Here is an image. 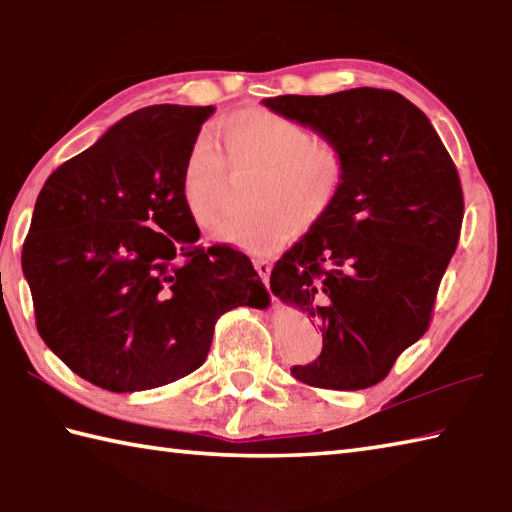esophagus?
Masks as SVG:
<instances>
[{"mask_svg": "<svg viewBox=\"0 0 512 512\" xmlns=\"http://www.w3.org/2000/svg\"><path fill=\"white\" fill-rule=\"evenodd\" d=\"M254 267L258 271V276L263 278V283L267 285L269 283V274H271V263H269V260L258 258V260H254Z\"/></svg>", "mask_w": 512, "mask_h": 512, "instance_id": "34e87169", "label": "esophagus"}]
</instances>
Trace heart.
I'll return each instance as SVG.
<instances>
[{
    "instance_id": "b5f03b06",
    "label": "heart",
    "mask_w": 512,
    "mask_h": 512,
    "mask_svg": "<svg viewBox=\"0 0 512 512\" xmlns=\"http://www.w3.org/2000/svg\"><path fill=\"white\" fill-rule=\"evenodd\" d=\"M225 154L210 132H201L187 150L181 198L201 229L225 214L229 170L256 179L249 212L232 218L214 238L249 254H269L287 241L291 227L311 229L325 218L347 183L349 159L329 137H311L296 119L269 110H238L218 123Z\"/></svg>"
}]
</instances>
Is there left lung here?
Instances as JSON below:
<instances>
[{
    "label": "left lung",
    "instance_id": "left-lung-1",
    "mask_svg": "<svg viewBox=\"0 0 512 512\" xmlns=\"http://www.w3.org/2000/svg\"><path fill=\"white\" fill-rule=\"evenodd\" d=\"M263 103L336 139L349 159L336 205L271 269L274 296L322 331L320 356L291 375L320 389L373 387L429 329L460 241V174L429 117L400 92L351 88Z\"/></svg>",
    "mask_w": 512,
    "mask_h": 512
}]
</instances>
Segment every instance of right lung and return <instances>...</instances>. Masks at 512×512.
Returning a JSON list of instances; mask_svg holds the SVG:
<instances>
[{
  "label": "right lung",
  "instance_id": "1",
  "mask_svg": "<svg viewBox=\"0 0 512 512\" xmlns=\"http://www.w3.org/2000/svg\"><path fill=\"white\" fill-rule=\"evenodd\" d=\"M214 106H148L48 176L22 269L37 331L59 360L114 393L196 371L214 325L269 291L243 252L203 247L181 198L187 150Z\"/></svg>",
  "mask_w": 512,
  "mask_h": 512
}]
</instances>
